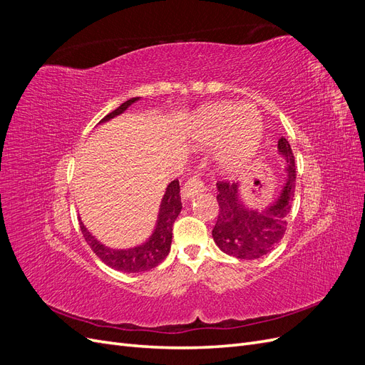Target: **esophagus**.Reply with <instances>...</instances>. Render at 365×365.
Wrapping results in <instances>:
<instances>
[{
  "label": "esophagus",
  "mask_w": 365,
  "mask_h": 365,
  "mask_svg": "<svg viewBox=\"0 0 365 365\" xmlns=\"http://www.w3.org/2000/svg\"><path fill=\"white\" fill-rule=\"evenodd\" d=\"M204 190H205V185L200 178H190L184 184L182 190H181V196H182V200H192V197L202 193Z\"/></svg>",
  "instance_id": "1"
}]
</instances>
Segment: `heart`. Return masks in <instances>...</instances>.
Masks as SVG:
<instances>
[{
	"mask_svg": "<svg viewBox=\"0 0 365 365\" xmlns=\"http://www.w3.org/2000/svg\"><path fill=\"white\" fill-rule=\"evenodd\" d=\"M195 146L219 145L215 153L219 169L233 172L257 149L262 138V118L251 106L220 103L197 114L189 128Z\"/></svg>",
	"mask_w": 365,
	"mask_h": 365,
	"instance_id": "1",
	"label": "heart"
}]
</instances>
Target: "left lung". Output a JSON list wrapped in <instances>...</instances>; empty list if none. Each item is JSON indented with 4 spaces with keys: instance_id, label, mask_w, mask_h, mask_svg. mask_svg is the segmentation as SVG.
Instances as JSON below:
<instances>
[{
    "instance_id": "8db88e82",
    "label": "left lung",
    "mask_w": 365,
    "mask_h": 365,
    "mask_svg": "<svg viewBox=\"0 0 365 365\" xmlns=\"http://www.w3.org/2000/svg\"><path fill=\"white\" fill-rule=\"evenodd\" d=\"M279 155L284 160L283 182L272 200L260 207L247 205L240 182H217L219 216L212 231L215 244L228 256L244 260L260 259L282 240L295 195V161L291 145L280 138Z\"/></svg>"
}]
</instances>
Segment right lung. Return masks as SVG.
<instances>
[{
	"instance_id": "obj_1",
	"label": "right lung",
	"mask_w": 365,
	"mask_h": 365,
	"mask_svg": "<svg viewBox=\"0 0 365 365\" xmlns=\"http://www.w3.org/2000/svg\"><path fill=\"white\" fill-rule=\"evenodd\" d=\"M138 101H141V97L129 98V101L114 109L111 114H108L105 118H102L98 125L106 123V121L121 115L130 105H134ZM181 208L182 204L180 196V182L178 180H175L165 187V192L160 202L155 227H153L150 236L145 242H141V244L129 248L108 247L88 231V228L82 222V219L79 217L81 230L86 244L90 245V248L96 252V256L105 264H108L109 268L129 274L143 272L158 267V264L168 257L172 245V227L175 219L181 213Z\"/></svg>"
}]
</instances>
